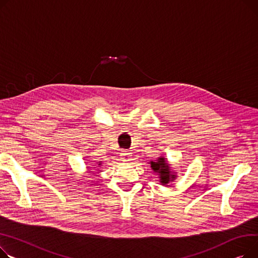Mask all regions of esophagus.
<instances>
[{"label": "esophagus", "mask_w": 258, "mask_h": 258, "mask_svg": "<svg viewBox=\"0 0 258 258\" xmlns=\"http://www.w3.org/2000/svg\"><path fill=\"white\" fill-rule=\"evenodd\" d=\"M120 157H122V159H123L124 161H127V160L129 159V157H130L129 151H127V150H123L122 152H120Z\"/></svg>", "instance_id": "esophagus-1"}]
</instances>
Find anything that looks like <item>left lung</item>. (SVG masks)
I'll list each match as a JSON object with an SVG mask.
<instances>
[{
	"instance_id": "obj_1",
	"label": "left lung",
	"mask_w": 258,
	"mask_h": 258,
	"mask_svg": "<svg viewBox=\"0 0 258 258\" xmlns=\"http://www.w3.org/2000/svg\"><path fill=\"white\" fill-rule=\"evenodd\" d=\"M151 168L154 170V172L159 173L160 182L162 184H168L169 181L175 178V175L171 174V170L169 169L168 163H166L163 157L158 158L156 162H151Z\"/></svg>"
}]
</instances>
